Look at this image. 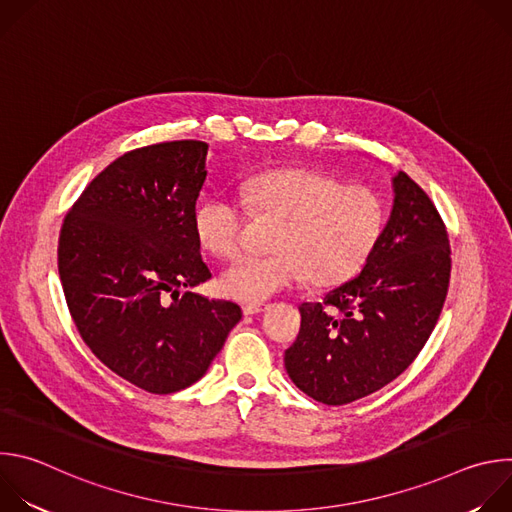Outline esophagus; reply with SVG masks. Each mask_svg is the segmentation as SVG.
Segmentation results:
<instances>
[{"instance_id": "1", "label": "esophagus", "mask_w": 512, "mask_h": 512, "mask_svg": "<svg viewBox=\"0 0 512 512\" xmlns=\"http://www.w3.org/2000/svg\"><path fill=\"white\" fill-rule=\"evenodd\" d=\"M265 308H267V304H263V302H253V304H245V306H243V312H245V316H255V314L263 312Z\"/></svg>"}]
</instances>
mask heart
I'll list each match as a JSON object with an SVG mask.
<instances>
[{"mask_svg":"<svg viewBox=\"0 0 512 512\" xmlns=\"http://www.w3.org/2000/svg\"><path fill=\"white\" fill-rule=\"evenodd\" d=\"M243 200L257 221H277L267 255H241L229 263L218 287L241 302H263L300 283L330 285L356 273L369 259L381 229L383 206L362 186L281 168L243 184ZM247 210L229 196L208 198L196 212L200 245L216 257H233L245 239Z\"/></svg>","mask_w":512,"mask_h":512,"instance_id":"1","label":"heart"}]
</instances>
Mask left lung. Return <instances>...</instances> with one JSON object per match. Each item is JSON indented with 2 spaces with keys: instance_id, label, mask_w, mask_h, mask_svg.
I'll list each match as a JSON object with an SVG mask.
<instances>
[{
  "instance_id": "1",
  "label": "left lung",
  "mask_w": 512,
  "mask_h": 512,
  "mask_svg": "<svg viewBox=\"0 0 512 512\" xmlns=\"http://www.w3.org/2000/svg\"><path fill=\"white\" fill-rule=\"evenodd\" d=\"M393 210L362 271L322 302L300 306L302 326L285 350L289 379L326 405H346L397 379L442 314L452 251L429 196L393 178Z\"/></svg>"
}]
</instances>
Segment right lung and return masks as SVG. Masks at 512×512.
Masks as SVG:
<instances>
[{"mask_svg":"<svg viewBox=\"0 0 512 512\" xmlns=\"http://www.w3.org/2000/svg\"><path fill=\"white\" fill-rule=\"evenodd\" d=\"M208 143L164 141L111 162L60 229L68 312L93 354L131 385L170 395L196 383L241 320L192 291L210 279L196 237Z\"/></svg>","mask_w":512,"mask_h":512,"instance_id":"1","label":"right lung"}]
</instances>
